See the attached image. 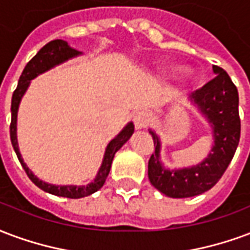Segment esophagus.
Instances as JSON below:
<instances>
[{
    "label": "esophagus",
    "mask_w": 250,
    "mask_h": 250,
    "mask_svg": "<svg viewBox=\"0 0 250 250\" xmlns=\"http://www.w3.org/2000/svg\"><path fill=\"white\" fill-rule=\"evenodd\" d=\"M133 123L136 129H145V127L152 123V117L146 112H138L133 116Z\"/></svg>",
    "instance_id": "obj_1"
}]
</instances>
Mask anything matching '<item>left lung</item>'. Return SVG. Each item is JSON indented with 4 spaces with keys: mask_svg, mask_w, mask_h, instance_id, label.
I'll list each match as a JSON object with an SVG mask.
<instances>
[{
    "mask_svg": "<svg viewBox=\"0 0 250 250\" xmlns=\"http://www.w3.org/2000/svg\"><path fill=\"white\" fill-rule=\"evenodd\" d=\"M213 72L214 78L190 94V100L213 129L214 144L204 161L174 170L164 167L160 157V137L156 132L149 130L156 146L147 164L149 181L167 197H193L212 189L227 170L238 146L241 123L237 87L224 69L214 65Z\"/></svg>",
    "mask_w": 250,
    "mask_h": 250,
    "instance_id": "1",
    "label": "left lung"
}]
</instances>
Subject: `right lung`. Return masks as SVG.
Wrapping results in <instances>:
<instances>
[{"label":"right lung","instance_id":"1","mask_svg":"<svg viewBox=\"0 0 250 250\" xmlns=\"http://www.w3.org/2000/svg\"><path fill=\"white\" fill-rule=\"evenodd\" d=\"M80 54H83L81 52H78L76 49L70 48L67 45L66 41L63 40H54L48 42L43 48L40 49V52L34 56V57L26 63V66L23 69L21 77L18 80L17 89L14 90L12 97V123H10V140H12V145L14 147V152L17 154L20 163L22 165L23 170L26 172L28 177L32 180L33 183L36 184L40 189H42L43 192H48L54 196H61V197L67 198H81L86 197L92 193L97 192L98 189H101L103 185L106 181V177L109 172H110V167H112V161L114 158V154L117 153L120 147L123 146L124 144L126 143L127 140L130 138V136L134 132V125L132 123H129L126 126L124 127L121 132L118 133L116 137L113 138L110 143L107 144L106 150L104 154L103 164L101 167L98 170L97 176L94 178V181L87 185H53V184H48L37 178L33 172L26 167V164L23 163L21 153L18 149L17 143V112L21 98L26 92V89L29 87V83L33 78H36L40 74L48 72L49 69L57 66L60 63L65 62L67 60H70L73 57H77Z\"/></svg>","mask_w":250,"mask_h":250}]
</instances>
